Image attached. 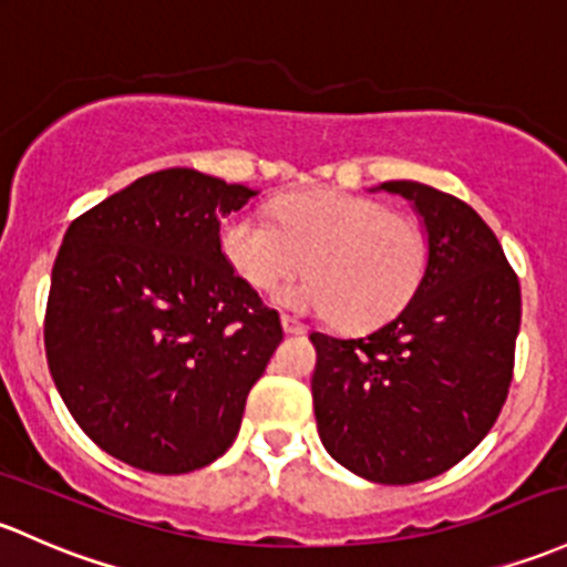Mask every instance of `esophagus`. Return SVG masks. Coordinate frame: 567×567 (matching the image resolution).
Listing matches in <instances>:
<instances>
[{"mask_svg": "<svg viewBox=\"0 0 567 567\" xmlns=\"http://www.w3.org/2000/svg\"><path fill=\"white\" fill-rule=\"evenodd\" d=\"M282 329H285V333H303L307 331V326L299 323L296 318H290V315H282Z\"/></svg>", "mask_w": 567, "mask_h": 567, "instance_id": "obj_1", "label": "esophagus"}]
</instances>
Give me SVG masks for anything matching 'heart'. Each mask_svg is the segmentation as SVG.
<instances>
[{"label":"heart","mask_w":567,"mask_h":567,"mask_svg":"<svg viewBox=\"0 0 567 567\" xmlns=\"http://www.w3.org/2000/svg\"><path fill=\"white\" fill-rule=\"evenodd\" d=\"M274 223L234 214L219 228V249L255 290H277L309 268L312 277L279 301L333 315L344 329H372L402 312L429 264L424 228L383 200L348 189H307L271 206Z\"/></svg>","instance_id":"heart-1"}]
</instances>
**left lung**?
<instances>
[{"mask_svg":"<svg viewBox=\"0 0 567 567\" xmlns=\"http://www.w3.org/2000/svg\"><path fill=\"white\" fill-rule=\"evenodd\" d=\"M419 212L429 264L408 307L378 331H315L318 434L342 467L404 486L462 462L497 421L514 378L522 290L497 236L464 200L383 182Z\"/></svg>","mask_w":567,"mask_h":567,"instance_id":"left-lung-1","label":"left lung"}]
</instances>
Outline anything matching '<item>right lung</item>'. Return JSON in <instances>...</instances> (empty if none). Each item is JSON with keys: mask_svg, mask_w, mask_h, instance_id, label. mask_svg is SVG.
I'll list each match as a JSON object with an SVG mask.
<instances>
[{"mask_svg": "<svg viewBox=\"0 0 567 567\" xmlns=\"http://www.w3.org/2000/svg\"><path fill=\"white\" fill-rule=\"evenodd\" d=\"M255 189L193 168L135 178L64 234L45 355L70 415L130 467L182 475L223 456L282 342L219 249Z\"/></svg>", "mask_w": 567, "mask_h": 567, "instance_id": "obj_1", "label": "right lung"}]
</instances>
